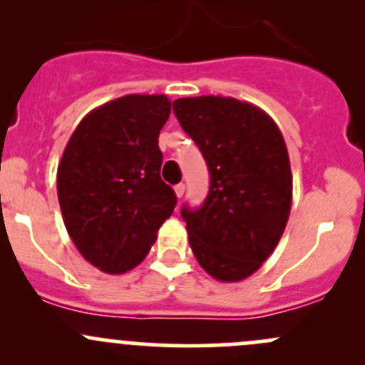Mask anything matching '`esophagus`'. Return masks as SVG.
Here are the masks:
<instances>
[{
  "instance_id": "1",
  "label": "esophagus",
  "mask_w": 365,
  "mask_h": 365,
  "mask_svg": "<svg viewBox=\"0 0 365 365\" xmlns=\"http://www.w3.org/2000/svg\"><path fill=\"white\" fill-rule=\"evenodd\" d=\"M175 192L176 196L182 197L183 194H185V183H178V185H175Z\"/></svg>"
}]
</instances>
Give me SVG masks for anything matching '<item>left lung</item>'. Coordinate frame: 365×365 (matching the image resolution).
I'll return each mask as SVG.
<instances>
[{
    "mask_svg": "<svg viewBox=\"0 0 365 365\" xmlns=\"http://www.w3.org/2000/svg\"><path fill=\"white\" fill-rule=\"evenodd\" d=\"M173 111L210 173L205 203L182 208L190 249L217 281H242L267 261L288 222L293 180L284 139L267 113L231 97L178 98Z\"/></svg>",
    "mask_w": 365,
    "mask_h": 365,
    "instance_id": "left-lung-1",
    "label": "left lung"
}]
</instances>
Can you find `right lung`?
I'll return each instance as SVG.
<instances>
[{"instance_id":"right-lung-1","label":"right lung","mask_w":365,"mask_h":365,"mask_svg":"<svg viewBox=\"0 0 365 365\" xmlns=\"http://www.w3.org/2000/svg\"><path fill=\"white\" fill-rule=\"evenodd\" d=\"M165 95H125L93 109L70 138L58 165V200L70 238L98 270L138 267L176 206L160 178Z\"/></svg>"}]
</instances>
